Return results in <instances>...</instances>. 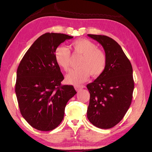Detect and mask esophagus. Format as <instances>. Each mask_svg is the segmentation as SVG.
Instances as JSON below:
<instances>
[{"label":"esophagus","instance_id":"34e87169","mask_svg":"<svg viewBox=\"0 0 152 152\" xmlns=\"http://www.w3.org/2000/svg\"><path fill=\"white\" fill-rule=\"evenodd\" d=\"M84 87V86H75L74 88L76 91H79L82 89H83Z\"/></svg>","mask_w":152,"mask_h":152}]
</instances>
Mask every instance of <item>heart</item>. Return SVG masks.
<instances>
[{
    "label": "heart",
    "mask_w": 152,
    "mask_h": 152,
    "mask_svg": "<svg viewBox=\"0 0 152 152\" xmlns=\"http://www.w3.org/2000/svg\"><path fill=\"white\" fill-rule=\"evenodd\" d=\"M71 48L74 54L82 55V58L79 64L80 67L72 70L66 75L67 83L79 85L86 81L90 74L97 77L104 72L107 65V56L94 43L86 39H79L72 42ZM54 58L59 66L65 71L68 70L71 58L68 48L59 45L55 50Z\"/></svg>",
    "instance_id": "heart-1"
}]
</instances>
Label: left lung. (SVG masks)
<instances>
[{"instance_id": "8db88e82", "label": "left lung", "mask_w": 152, "mask_h": 152, "mask_svg": "<svg viewBox=\"0 0 152 152\" xmlns=\"http://www.w3.org/2000/svg\"><path fill=\"white\" fill-rule=\"evenodd\" d=\"M87 35L103 46L107 65L102 74L87 85L90 93L87 116L94 126L110 129L122 120L131 105L134 87L132 68L115 40L105 35Z\"/></svg>"}]
</instances>
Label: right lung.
<instances>
[{"label": "right lung", "mask_w": 152, "mask_h": 152, "mask_svg": "<svg viewBox=\"0 0 152 152\" xmlns=\"http://www.w3.org/2000/svg\"><path fill=\"white\" fill-rule=\"evenodd\" d=\"M72 36L46 33L37 39L18 66L15 92L22 116L42 131L56 128L64 117L66 104L77 92L61 85L64 77L54 58L56 49Z\"/></svg>", "instance_id": "1"}]
</instances>
